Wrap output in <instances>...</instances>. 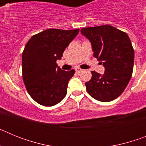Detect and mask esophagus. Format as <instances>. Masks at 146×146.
<instances>
[{
    "label": "esophagus",
    "mask_w": 146,
    "mask_h": 146,
    "mask_svg": "<svg viewBox=\"0 0 146 146\" xmlns=\"http://www.w3.org/2000/svg\"><path fill=\"white\" fill-rule=\"evenodd\" d=\"M75 71L77 72V73H80V72H82L83 70H82V69H80V68L77 67V68H75Z\"/></svg>",
    "instance_id": "34e87169"
}]
</instances>
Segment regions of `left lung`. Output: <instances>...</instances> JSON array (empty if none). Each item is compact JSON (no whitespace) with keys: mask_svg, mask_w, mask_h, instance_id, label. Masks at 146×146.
<instances>
[{"mask_svg":"<svg viewBox=\"0 0 146 146\" xmlns=\"http://www.w3.org/2000/svg\"><path fill=\"white\" fill-rule=\"evenodd\" d=\"M80 31L91 42L94 57L105 68L102 75L91 72V79L85 83L86 90L98 101H113L123 92L133 72L135 52L129 37L109 25L83 28Z\"/></svg>","mask_w":146,"mask_h":146,"instance_id":"1","label":"left lung"}]
</instances>
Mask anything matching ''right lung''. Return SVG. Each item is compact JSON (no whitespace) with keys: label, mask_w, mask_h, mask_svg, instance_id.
<instances>
[{"label":"right lung","mask_w":146,"mask_h":146,"mask_svg":"<svg viewBox=\"0 0 146 146\" xmlns=\"http://www.w3.org/2000/svg\"><path fill=\"white\" fill-rule=\"evenodd\" d=\"M80 29L45 30L33 35L22 55L23 79L32 99L43 106H53L66 95L69 80L75 71H63L56 60Z\"/></svg>","instance_id":"obj_1"}]
</instances>
